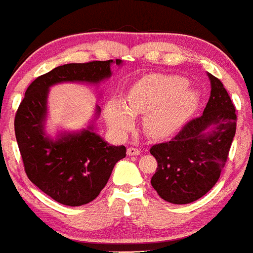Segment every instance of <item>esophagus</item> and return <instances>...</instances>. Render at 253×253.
Masks as SVG:
<instances>
[{
    "instance_id": "34e87169",
    "label": "esophagus",
    "mask_w": 253,
    "mask_h": 253,
    "mask_svg": "<svg viewBox=\"0 0 253 253\" xmlns=\"http://www.w3.org/2000/svg\"><path fill=\"white\" fill-rule=\"evenodd\" d=\"M141 153V151H140V148L137 147H134V146H131V147L127 148V155L129 156H137Z\"/></svg>"
}]
</instances>
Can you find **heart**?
<instances>
[{"mask_svg": "<svg viewBox=\"0 0 253 253\" xmlns=\"http://www.w3.org/2000/svg\"><path fill=\"white\" fill-rule=\"evenodd\" d=\"M197 93L189 82L176 75L153 74L135 83L126 92V106L118 100L106 105L108 124L119 134L134 126V117L145 114L144 127L152 137H167L178 131L196 108Z\"/></svg>", "mask_w": 253, "mask_h": 253, "instance_id": "obj_1", "label": "heart"}]
</instances>
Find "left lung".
<instances>
[{
    "label": "left lung",
    "instance_id": "8db88e82",
    "mask_svg": "<svg viewBox=\"0 0 253 253\" xmlns=\"http://www.w3.org/2000/svg\"><path fill=\"white\" fill-rule=\"evenodd\" d=\"M208 77L212 90L204 113L184 124L173 139L150 148L157 161L151 184L170 204L194 202L214 186L235 136V106L222 82ZM210 126L215 129L207 133Z\"/></svg>",
    "mask_w": 253,
    "mask_h": 253
}]
</instances>
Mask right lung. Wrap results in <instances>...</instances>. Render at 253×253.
<instances>
[{
	"label": "right lung",
	"mask_w": 253,
	"mask_h": 253,
	"mask_svg": "<svg viewBox=\"0 0 253 253\" xmlns=\"http://www.w3.org/2000/svg\"><path fill=\"white\" fill-rule=\"evenodd\" d=\"M112 62L69 63L40 75L27 88L15 113V137L28 178L62 205L82 206L95 200L126 148L108 145L91 127L54 142L43 136L48 87L62 82L98 83L111 75Z\"/></svg>",
	"instance_id": "obj_1"
}]
</instances>
